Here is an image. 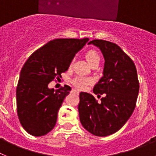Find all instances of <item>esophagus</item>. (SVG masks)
Segmentation results:
<instances>
[{"label":"esophagus","instance_id":"34e87169","mask_svg":"<svg viewBox=\"0 0 156 156\" xmlns=\"http://www.w3.org/2000/svg\"><path fill=\"white\" fill-rule=\"evenodd\" d=\"M74 90V91H76V93L77 94H79L80 93V92L79 91H78V90Z\"/></svg>","mask_w":156,"mask_h":156}]
</instances>
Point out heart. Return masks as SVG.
<instances>
[{
	"mask_svg": "<svg viewBox=\"0 0 156 156\" xmlns=\"http://www.w3.org/2000/svg\"><path fill=\"white\" fill-rule=\"evenodd\" d=\"M86 58L90 64H92L96 61H100V56L98 53L94 50L87 51L86 53ZM72 63L73 61L70 65H72ZM94 82V80L92 77L84 76H76L71 80L72 84L79 90H85L89 85L93 84Z\"/></svg>",
	"mask_w": 156,
	"mask_h": 156,
	"instance_id": "obj_1",
	"label": "heart"
}]
</instances>
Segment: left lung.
Returning <instances> with one entry per match:
<instances>
[{"instance_id":"left-lung-1","label":"left lung","mask_w":156,"mask_h":156,"mask_svg":"<svg viewBox=\"0 0 156 156\" xmlns=\"http://www.w3.org/2000/svg\"><path fill=\"white\" fill-rule=\"evenodd\" d=\"M105 58L103 76L93 91L104 94L101 102L93 95L80 94L78 111L81 124L88 132L105 137L118 131L129 119L136 106L139 81L136 66L129 56L114 43L93 40Z\"/></svg>"}]
</instances>
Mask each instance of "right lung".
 <instances>
[{
    "label": "right lung",
    "mask_w": 156,
    "mask_h": 156,
    "mask_svg": "<svg viewBox=\"0 0 156 156\" xmlns=\"http://www.w3.org/2000/svg\"><path fill=\"white\" fill-rule=\"evenodd\" d=\"M88 41V38L53 40L27 59L16 88L18 117L27 133L41 137L55 127L58 112L71 87L65 85L55 90L48 88V83L55 78L60 79L76 53Z\"/></svg>",
    "instance_id": "1"
}]
</instances>
